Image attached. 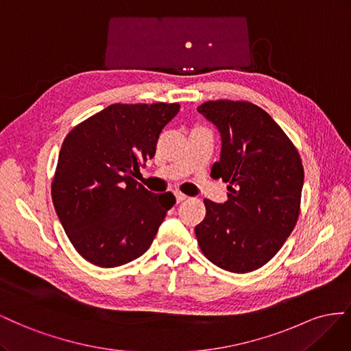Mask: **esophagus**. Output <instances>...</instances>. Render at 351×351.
Listing matches in <instances>:
<instances>
[{
    "label": "esophagus",
    "instance_id": "obj_1",
    "mask_svg": "<svg viewBox=\"0 0 351 351\" xmlns=\"http://www.w3.org/2000/svg\"><path fill=\"white\" fill-rule=\"evenodd\" d=\"M175 197H176V203H182L184 202V199H186L188 197L185 195V194H182V193H175Z\"/></svg>",
    "mask_w": 351,
    "mask_h": 351
}]
</instances>
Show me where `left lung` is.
<instances>
[{
	"mask_svg": "<svg viewBox=\"0 0 351 351\" xmlns=\"http://www.w3.org/2000/svg\"><path fill=\"white\" fill-rule=\"evenodd\" d=\"M197 110L222 136L212 173L229 184L226 203L204 199L206 217L195 226L199 250L228 272H253L281 250L297 223L302 158L281 126L253 103L216 99Z\"/></svg>",
	"mask_w": 351,
	"mask_h": 351,
	"instance_id": "1",
	"label": "left lung"
}]
</instances>
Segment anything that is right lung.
Masks as SVG:
<instances>
[{
  "label": "right lung",
  "instance_id": "1",
  "mask_svg": "<svg viewBox=\"0 0 351 351\" xmlns=\"http://www.w3.org/2000/svg\"><path fill=\"white\" fill-rule=\"evenodd\" d=\"M178 103L112 104L70 131L60 149L51 197L76 252L99 267L143 256L175 204L172 193L139 184V167L156 154Z\"/></svg>",
  "mask_w": 351,
  "mask_h": 351
}]
</instances>
